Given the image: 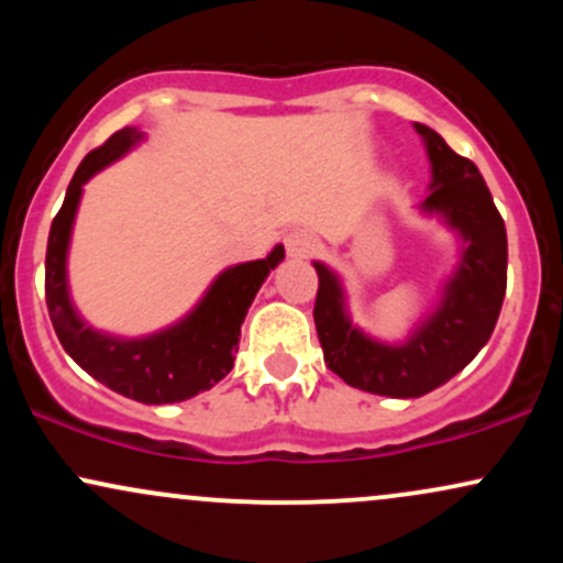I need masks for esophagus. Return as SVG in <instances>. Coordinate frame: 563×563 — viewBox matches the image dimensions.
<instances>
[{"mask_svg":"<svg viewBox=\"0 0 563 563\" xmlns=\"http://www.w3.org/2000/svg\"><path fill=\"white\" fill-rule=\"evenodd\" d=\"M320 243L318 238L309 235L307 230H294L290 235H286V251L288 256H294V260H307V256L318 254Z\"/></svg>","mask_w":563,"mask_h":563,"instance_id":"34e87169","label":"esophagus"}]
</instances>
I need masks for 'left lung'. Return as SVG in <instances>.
Returning <instances> with one entry per match:
<instances>
[{
  "mask_svg": "<svg viewBox=\"0 0 563 563\" xmlns=\"http://www.w3.org/2000/svg\"><path fill=\"white\" fill-rule=\"evenodd\" d=\"M431 158V196L437 211L466 241L461 267L444 290L442 307L405 346L371 341L344 312V294L331 269H318L314 328L325 365L354 389L380 397H423L461 373L495 331L508 280V238L500 211L474 161L457 156L434 129L416 124Z\"/></svg>",
  "mask_w": 563,
  "mask_h": 563,
  "instance_id": "1",
  "label": "left lung"
}]
</instances>
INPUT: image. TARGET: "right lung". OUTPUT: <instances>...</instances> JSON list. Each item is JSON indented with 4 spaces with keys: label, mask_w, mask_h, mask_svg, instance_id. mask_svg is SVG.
<instances>
[{
    "label": "right lung",
    "mask_w": 563,
    "mask_h": 563,
    "mask_svg": "<svg viewBox=\"0 0 563 563\" xmlns=\"http://www.w3.org/2000/svg\"><path fill=\"white\" fill-rule=\"evenodd\" d=\"M142 134L137 129L124 126L87 153L70 179L66 200L53 219L47 241V262H44V294L53 328L70 357L89 376L106 384L108 389L124 394L145 405L183 402L198 391L211 389L232 371V354L238 352L241 322L254 301L256 290L267 280L286 251L275 245L267 260L245 262L230 267L214 280L206 299L196 312L169 331L140 341H119L95 333L76 314L68 301L66 288V251L74 224L76 206L81 198V185L108 166L111 161L132 147Z\"/></svg>",
    "instance_id": "obj_1"
}]
</instances>
